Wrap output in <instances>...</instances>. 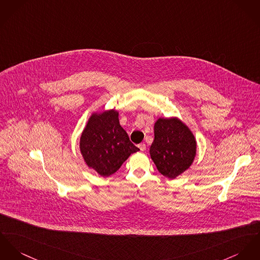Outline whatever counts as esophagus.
I'll return each instance as SVG.
<instances>
[{
	"mask_svg": "<svg viewBox=\"0 0 260 260\" xmlns=\"http://www.w3.org/2000/svg\"><path fill=\"white\" fill-rule=\"evenodd\" d=\"M139 147H140V149L141 151H144V150L146 149V145H145V143H140V145H139Z\"/></svg>",
	"mask_w": 260,
	"mask_h": 260,
	"instance_id": "esophagus-1",
	"label": "esophagus"
}]
</instances>
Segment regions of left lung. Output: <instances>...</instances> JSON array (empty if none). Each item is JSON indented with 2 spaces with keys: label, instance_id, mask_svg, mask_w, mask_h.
<instances>
[{
  "label": "left lung",
  "instance_id": "8db88e82",
  "mask_svg": "<svg viewBox=\"0 0 260 260\" xmlns=\"http://www.w3.org/2000/svg\"><path fill=\"white\" fill-rule=\"evenodd\" d=\"M196 149L195 137L183 121L177 118L156 120L149 153L162 175L170 179L179 176L193 163Z\"/></svg>",
  "mask_w": 260,
  "mask_h": 260
}]
</instances>
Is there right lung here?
<instances>
[{"instance_id": "add662e5", "label": "right lung", "mask_w": 260, "mask_h": 260, "mask_svg": "<svg viewBox=\"0 0 260 260\" xmlns=\"http://www.w3.org/2000/svg\"><path fill=\"white\" fill-rule=\"evenodd\" d=\"M139 150L120 126L119 112L115 110L92 114L81 135L83 158L103 177L117 172L128 156Z\"/></svg>"}]
</instances>
